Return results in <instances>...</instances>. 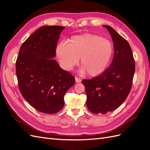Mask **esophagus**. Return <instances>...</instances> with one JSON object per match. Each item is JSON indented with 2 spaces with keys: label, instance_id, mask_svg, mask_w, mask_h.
I'll return each mask as SVG.
<instances>
[{
  "label": "esophagus",
  "instance_id": "esophagus-1",
  "mask_svg": "<svg viewBox=\"0 0 150 150\" xmlns=\"http://www.w3.org/2000/svg\"><path fill=\"white\" fill-rule=\"evenodd\" d=\"M75 81H76V83H81V79L78 78H76V77H75Z\"/></svg>",
  "mask_w": 150,
  "mask_h": 150
}]
</instances>
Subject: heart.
I'll return each mask as SVG.
<instances>
[{"label": "heart", "mask_w": 150, "mask_h": 150, "mask_svg": "<svg viewBox=\"0 0 150 150\" xmlns=\"http://www.w3.org/2000/svg\"><path fill=\"white\" fill-rule=\"evenodd\" d=\"M112 45L110 40L101 36L84 34L72 36L67 44L60 42L56 54L63 69L71 71L78 64L82 65L80 74L88 72L89 76H96L105 70L112 54Z\"/></svg>", "instance_id": "heart-1"}]
</instances>
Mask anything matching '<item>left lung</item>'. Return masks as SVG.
Returning <instances> with one entry per match:
<instances>
[{
    "mask_svg": "<svg viewBox=\"0 0 150 150\" xmlns=\"http://www.w3.org/2000/svg\"><path fill=\"white\" fill-rule=\"evenodd\" d=\"M112 38L114 57L111 65L98 76L84 79L86 105L95 114H106L120 107L128 97L132 86L135 63L126 40L111 27L104 25Z\"/></svg>",
    "mask_w": 150,
    "mask_h": 150,
    "instance_id": "8db88e82",
    "label": "left lung"
}]
</instances>
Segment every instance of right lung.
<instances>
[{"label":"right lung","instance_id":"add662e5","mask_svg":"<svg viewBox=\"0 0 150 150\" xmlns=\"http://www.w3.org/2000/svg\"><path fill=\"white\" fill-rule=\"evenodd\" d=\"M64 29L59 25L40 27L22 44L16 61L22 96L35 110L47 114L62 110L64 95L75 83L74 77L52 59Z\"/></svg>","mask_w":150,"mask_h":150}]
</instances>
